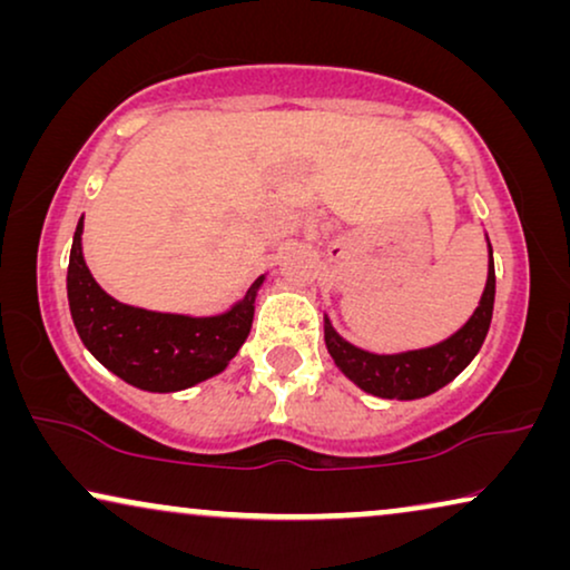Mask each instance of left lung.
Segmentation results:
<instances>
[{"label":"left lung","mask_w":570,"mask_h":570,"mask_svg":"<svg viewBox=\"0 0 570 570\" xmlns=\"http://www.w3.org/2000/svg\"><path fill=\"white\" fill-rule=\"evenodd\" d=\"M495 303V264L493 246L488 240V283L474 314L466 318L462 330H456L439 345L407 350V353L379 355L368 350L355 347L334 330L330 316L324 314V342L332 361L345 376L361 386L363 392L381 400H420L439 392L454 381L472 357L480 353L482 342L488 337L490 318H493Z\"/></svg>","instance_id":"8db88e82"}]
</instances>
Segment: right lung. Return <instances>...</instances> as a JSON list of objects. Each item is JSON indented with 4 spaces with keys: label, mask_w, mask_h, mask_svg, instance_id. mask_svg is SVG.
<instances>
[{
    "label": "right lung",
    "mask_w": 570,
    "mask_h": 570,
    "mask_svg": "<svg viewBox=\"0 0 570 570\" xmlns=\"http://www.w3.org/2000/svg\"><path fill=\"white\" fill-rule=\"evenodd\" d=\"M215 316L163 314L116 301L90 275L82 256V217L77 223L67 269V298L82 345L114 376L142 392H181L228 368L254 322L256 293Z\"/></svg>",
    "instance_id": "obj_1"
}]
</instances>
